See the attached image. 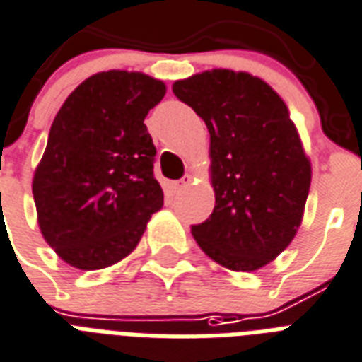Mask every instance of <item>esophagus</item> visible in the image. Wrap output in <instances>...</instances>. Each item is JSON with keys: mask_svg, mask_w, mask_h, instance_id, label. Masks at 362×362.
<instances>
[{"mask_svg": "<svg viewBox=\"0 0 362 362\" xmlns=\"http://www.w3.org/2000/svg\"><path fill=\"white\" fill-rule=\"evenodd\" d=\"M190 181H192V175H190V173H187V175H183V179L175 181V183H173V187H175V190H181V189H185L187 185H190Z\"/></svg>", "mask_w": 362, "mask_h": 362, "instance_id": "obj_1", "label": "esophagus"}]
</instances>
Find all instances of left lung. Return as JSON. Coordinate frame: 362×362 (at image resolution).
Segmentation results:
<instances>
[{"mask_svg": "<svg viewBox=\"0 0 362 362\" xmlns=\"http://www.w3.org/2000/svg\"><path fill=\"white\" fill-rule=\"evenodd\" d=\"M172 90L209 132L215 207L190 232L221 266L259 270L296 236L312 183L287 105L268 83L232 69L175 81Z\"/></svg>", "mask_w": 362, "mask_h": 362, "instance_id": "left-lung-1", "label": "left lung"}]
</instances>
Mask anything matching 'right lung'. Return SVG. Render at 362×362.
I'll list each match as a JSON object with an SVG mask.
<instances>
[{"instance_id": "add662e5", "label": "right lung", "mask_w": 362, "mask_h": 362, "mask_svg": "<svg viewBox=\"0 0 362 362\" xmlns=\"http://www.w3.org/2000/svg\"><path fill=\"white\" fill-rule=\"evenodd\" d=\"M164 94L155 77L111 69L83 81L54 117L32 192L41 234L69 266L117 264L164 204L143 122Z\"/></svg>"}]
</instances>
